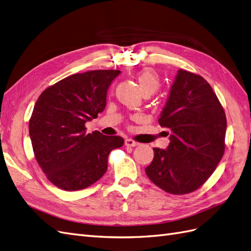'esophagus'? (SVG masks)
Instances as JSON below:
<instances>
[{
  "instance_id": "34e87169",
  "label": "esophagus",
  "mask_w": 251,
  "mask_h": 251,
  "mask_svg": "<svg viewBox=\"0 0 251 251\" xmlns=\"http://www.w3.org/2000/svg\"><path fill=\"white\" fill-rule=\"evenodd\" d=\"M125 144H126V147H137L139 143L134 141V140H132V139H126V140H125Z\"/></svg>"
}]
</instances>
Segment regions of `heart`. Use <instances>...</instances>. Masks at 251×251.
<instances>
[{"mask_svg": "<svg viewBox=\"0 0 251 251\" xmlns=\"http://www.w3.org/2000/svg\"><path fill=\"white\" fill-rule=\"evenodd\" d=\"M137 81L139 83V87L143 93H155L159 88V77L158 74L151 68H146V69H142L137 76Z\"/></svg>", "mask_w": 251, "mask_h": 251, "instance_id": "obj_1", "label": "heart"}]
</instances>
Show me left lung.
<instances>
[{
	"label": "left lung",
	"mask_w": 251,
	"mask_h": 251,
	"mask_svg": "<svg viewBox=\"0 0 251 251\" xmlns=\"http://www.w3.org/2000/svg\"><path fill=\"white\" fill-rule=\"evenodd\" d=\"M158 121L170 132V144L165 150L154 148L148 177L170 194L196 191L214 173L225 150L227 124L217 95L200 75L180 69Z\"/></svg>",
	"instance_id": "1"
}]
</instances>
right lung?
<instances>
[{
  "label": "right lung",
  "instance_id": "obj_1",
  "mask_svg": "<svg viewBox=\"0 0 251 251\" xmlns=\"http://www.w3.org/2000/svg\"><path fill=\"white\" fill-rule=\"evenodd\" d=\"M119 70H94L70 75L46 89L29 121L34 156L47 178L65 191L95 183L108 169L111 151L124 146L119 136L86 133L85 124L97 118Z\"/></svg>",
  "mask_w": 251,
  "mask_h": 251
}]
</instances>
